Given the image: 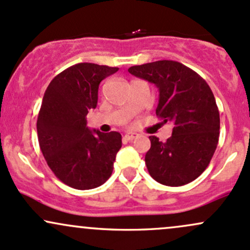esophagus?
Segmentation results:
<instances>
[{
  "mask_svg": "<svg viewBox=\"0 0 250 250\" xmlns=\"http://www.w3.org/2000/svg\"><path fill=\"white\" fill-rule=\"evenodd\" d=\"M137 136H138V135H137V133H135V132H128L124 136V138L126 139V141L131 142V141H133V139H135Z\"/></svg>",
  "mask_w": 250,
  "mask_h": 250,
  "instance_id": "34e87169",
  "label": "esophagus"
}]
</instances>
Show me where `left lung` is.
I'll return each mask as SVG.
<instances>
[{
    "label": "left lung",
    "mask_w": 250,
    "mask_h": 250,
    "mask_svg": "<svg viewBox=\"0 0 250 250\" xmlns=\"http://www.w3.org/2000/svg\"><path fill=\"white\" fill-rule=\"evenodd\" d=\"M160 92L156 115L174 125L167 142L150 136L146 165L151 178L166 186L189 184L208 168L219 138V111L205 80L175 61L128 68Z\"/></svg>",
    "instance_id": "left-lung-1"
}]
</instances>
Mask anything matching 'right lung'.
<instances>
[{"label":"right lung","mask_w":250,"mask_h":250,"mask_svg":"<svg viewBox=\"0 0 250 250\" xmlns=\"http://www.w3.org/2000/svg\"><path fill=\"white\" fill-rule=\"evenodd\" d=\"M118 70L94 63L75 64L45 90L37 120L39 146L53 174L72 188H95L112 175L122 135L89 130L85 117L98 104L100 82Z\"/></svg>","instance_id":"right-lung-1"}]
</instances>
